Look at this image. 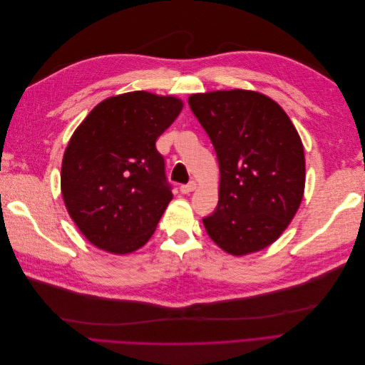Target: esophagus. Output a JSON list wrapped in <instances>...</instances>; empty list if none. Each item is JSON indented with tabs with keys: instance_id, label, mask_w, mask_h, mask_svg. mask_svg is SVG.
Masks as SVG:
<instances>
[{
	"instance_id": "1",
	"label": "esophagus",
	"mask_w": 365,
	"mask_h": 365,
	"mask_svg": "<svg viewBox=\"0 0 365 365\" xmlns=\"http://www.w3.org/2000/svg\"><path fill=\"white\" fill-rule=\"evenodd\" d=\"M195 189H196V182H195V181L189 182V184H184V185H181V187H180L181 193H184V195H189V193H192Z\"/></svg>"
}]
</instances>
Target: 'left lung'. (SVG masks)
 Segmentation results:
<instances>
[{"label": "left lung", "mask_w": 365, "mask_h": 365, "mask_svg": "<svg viewBox=\"0 0 365 365\" xmlns=\"http://www.w3.org/2000/svg\"><path fill=\"white\" fill-rule=\"evenodd\" d=\"M189 105L213 143L219 202L202 219L207 235L233 256L269 247L302 204L304 149L283 108L257 91L192 94Z\"/></svg>", "instance_id": "8db88e82"}]
</instances>
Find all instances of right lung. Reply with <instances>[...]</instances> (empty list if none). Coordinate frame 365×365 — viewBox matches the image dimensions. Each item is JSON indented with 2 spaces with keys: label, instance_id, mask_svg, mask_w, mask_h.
I'll return each instance as SVG.
<instances>
[{
  "label": "right lung",
  "instance_id": "right-lung-1",
  "mask_svg": "<svg viewBox=\"0 0 365 365\" xmlns=\"http://www.w3.org/2000/svg\"><path fill=\"white\" fill-rule=\"evenodd\" d=\"M182 106L173 96L118 94L94 106L74 130L61 190L68 215L94 247L129 254L152 237L173 197L155 141Z\"/></svg>",
  "mask_w": 365,
  "mask_h": 365
}]
</instances>
